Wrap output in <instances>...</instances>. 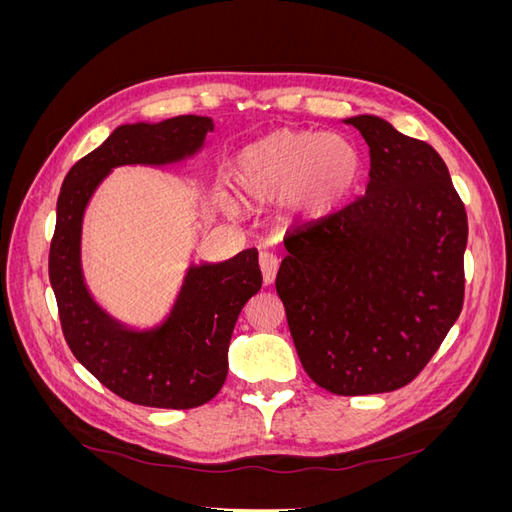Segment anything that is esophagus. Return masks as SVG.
<instances>
[{
    "label": "esophagus",
    "mask_w": 512,
    "mask_h": 512,
    "mask_svg": "<svg viewBox=\"0 0 512 512\" xmlns=\"http://www.w3.org/2000/svg\"><path fill=\"white\" fill-rule=\"evenodd\" d=\"M258 267H260V273H262V282H265V286H271L275 282V275H277V269H280V262H277V258L273 254H260L258 256Z\"/></svg>",
    "instance_id": "1"
}]
</instances>
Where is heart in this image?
I'll use <instances>...</instances> for the list:
<instances>
[{"label":"heart","instance_id":"heart-1","mask_svg":"<svg viewBox=\"0 0 512 512\" xmlns=\"http://www.w3.org/2000/svg\"><path fill=\"white\" fill-rule=\"evenodd\" d=\"M363 153L344 134L282 128L243 147L228 177L245 207L280 203L288 226H314L342 211L361 188ZM222 209H235L230 198Z\"/></svg>","mask_w":512,"mask_h":512}]
</instances>
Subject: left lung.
Listing matches in <instances>:
<instances>
[{
  "instance_id": "8db88e82",
  "label": "left lung",
  "mask_w": 512,
  "mask_h": 512,
  "mask_svg": "<svg viewBox=\"0 0 512 512\" xmlns=\"http://www.w3.org/2000/svg\"><path fill=\"white\" fill-rule=\"evenodd\" d=\"M365 194L294 230L275 288L307 376L335 395L389 393L421 371L463 305L468 218L431 145L376 115Z\"/></svg>"
}]
</instances>
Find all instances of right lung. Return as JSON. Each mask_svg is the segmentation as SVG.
I'll use <instances>...</instances> for the list:
<instances>
[{"instance_id":"obj_1","label":"right lung","mask_w":512,"mask_h":512,"mask_svg":"<svg viewBox=\"0 0 512 512\" xmlns=\"http://www.w3.org/2000/svg\"><path fill=\"white\" fill-rule=\"evenodd\" d=\"M213 130V119L203 115L123 123L68 170L59 190L49 280L61 329L76 361L132 404L188 410L218 395L232 329L262 284L258 252L250 247L220 262L192 260L166 316L130 324L100 305L85 282V211L117 166L185 164L203 151Z\"/></svg>"}]
</instances>
